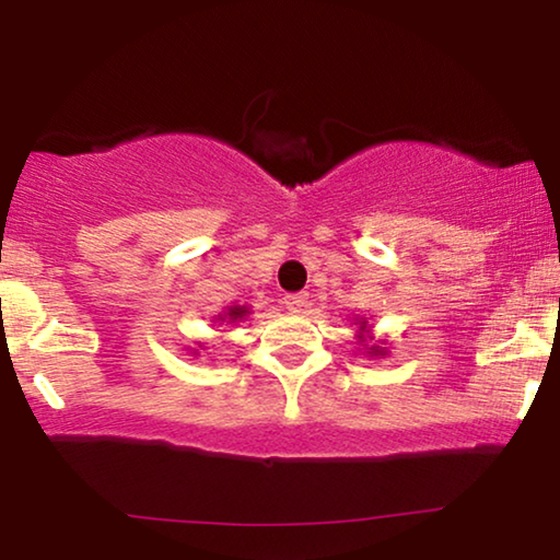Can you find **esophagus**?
Masks as SVG:
<instances>
[{
	"instance_id": "obj_1",
	"label": "esophagus",
	"mask_w": 560,
	"mask_h": 560,
	"mask_svg": "<svg viewBox=\"0 0 560 560\" xmlns=\"http://www.w3.org/2000/svg\"><path fill=\"white\" fill-rule=\"evenodd\" d=\"M283 306L291 312H302L306 306V294L304 291H299V294H287L283 296Z\"/></svg>"
}]
</instances>
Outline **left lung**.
<instances>
[{
    "label": "left lung",
    "mask_w": 560,
    "mask_h": 560,
    "mask_svg": "<svg viewBox=\"0 0 560 560\" xmlns=\"http://www.w3.org/2000/svg\"><path fill=\"white\" fill-rule=\"evenodd\" d=\"M360 329H365V322H362V325H360ZM370 350H373V352H375V355H377V352H381V350H375V348H370Z\"/></svg>",
    "instance_id": "obj_1"
}]
</instances>
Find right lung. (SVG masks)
Wrapping results in <instances>:
<instances>
[{"mask_svg": "<svg viewBox=\"0 0 560 560\" xmlns=\"http://www.w3.org/2000/svg\"><path fill=\"white\" fill-rule=\"evenodd\" d=\"M243 314H246V310H243V306H233V310H228L225 317H228V319H241Z\"/></svg>", "mask_w": 560, "mask_h": 560, "instance_id": "add662e5", "label": "right lung"}]
</instances>
